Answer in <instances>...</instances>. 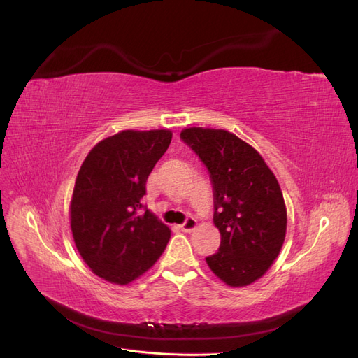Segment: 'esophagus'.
Listing matches in <instances>:
<instances>
[{
  "label": "esophagus",
  "instance_id": "34e87169",
  "mask_svg": "<svg viewBox=\"0 0 358 358\" xmlns=\"http://www.w3.org/2000/svg\"><path fill=\"white\" fill-rule=\"evenodd\" d=\"M197 225H199L197 220H196V218H192V216H188L187 221L183 222V224H180L179 227H180V230H182V231L191 233L192 230H196V229H197Z\"/></svg>",
  "mask_w": 358,
  "mask_h": 358
}]
</instances>
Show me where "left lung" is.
<instances>
[{"instance_id": "left-lung-1", "label": "left lung", "mask_w": 358, "mask_h": 358, "mask_svg": "<svg viewBox=\"0 0 358 358\" xmlns=\"http://www.w3.org/2000/svg\"><path fill=\"white\" fill-rule=\"evenodd\" d=\"M180 137L213 183L221 246L206 263L227 285H251L272 267L285 241L287 206L278 179L257 149L227 129L189 127Z\"/></svg>"}]
</instances>
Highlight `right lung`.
Here are the masks:
<instances>
[{
    "label": "right lung",
    "mask_w": 358,
    "mask_h": 358,
    "mask_svg": "<svg viewBox=\"0 0 358 358\" xmlns=\"http://www.w3.org/2000/svg\"><path fill=\"white\" fill-rule=\"evenodd\" d=\"M171 136L170 129H124L96 143L82 162L70 201L71 233L83 262L107 282L131 284L167 246L169 227L140 208Z\"/></svg>",
    "instance_id": "right-lung-1"
}]
</instances>
